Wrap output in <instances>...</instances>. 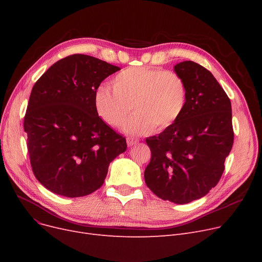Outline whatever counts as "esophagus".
Masks as SVG:
<instances>
[{
    "label": "esophagus",
    "instance_id": "34e87169",
    "mask_svg": "<svg viewBox=\"0 0 262 262\" xmlns=\"http://www.w3.org/2000/svg\"><path fill=\"white\" fill-rule=\"evenodd\" d=\"M126 141H127V144H128V146H134V145H136L137 143L139 142V141H138V139L130 138V137H127V138H126Z\"/></svg>",
    "mask_w": 262,
    "mask_h": 262
}]
</instances>
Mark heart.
Masks as SVG:
<instances>
[{"label":"heart","instance_id":"heart-1","mask_svg":"<svg viewBox=\"0 0 262 262\" xmlns=\"http://www.w3.org/2000/svg\"><path fill=\"white\" fill-rule=\"evenodd\" d=\"M114 89L100 86L94 93L96 114L108 125L122 126L132 105L135 114L124 126L129 135H146L169 128L182 116L187 101L184 78L171 70L130 67L118 73Z\"/></svg>","mask_w":262,"mask_h":262}]
</instances>
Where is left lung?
Instances as JSON below:
<instances>
[{"mask_svg": "<svg viewBox=\"0 0 262 262\" xmlns=\"http://www.w3.org/2000/svg\"><path fill=\"white\" fill-rule=\"evenodd\" d=\"M187 86L182 116L158 136L146 138L150 161L146 186L175 204L199 200L215 187L233 143L231 104L210 71L194 61L174 66Z\"/></svg>", "mask_w": 262, "mask_h": 262, "instance_id": "obj_1", "label": "left lung"}]
</instances>
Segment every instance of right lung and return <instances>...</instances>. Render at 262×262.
<instances>
[{"label": "right lung", "mask_w": 262, "mask_h": 262, "mask_svg": "<svg viewBox=\"0 0 262 262\" xmlns=\"http://www.w3.org/2000/svg\"><path fill=\"white\" fill-rule=\"evenodd\" d=\"M119 70L75 54L51 66L34 85L24 118L27 149L36 178L53 193H92L110 162L126 150L125 138L98 116L93 102L101 82Z\"/></svg>", "instance_id": "right-lung-1"}]
</instances>
